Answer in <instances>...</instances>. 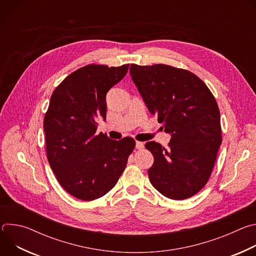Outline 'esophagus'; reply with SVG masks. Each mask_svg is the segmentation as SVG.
<instances>
[{
  "mask_svg": "<svg viewBox=\"0 0 256 256\" xmlns=\"http://www.w3.org/2000/svg\"><path fill=\"white\" fill-rule=\"evenodd\" d=\"M144 148V142H138V140H136V149H138V150H142Z\"/></svg>",
  "mask_w": 256,
  "mask_h": 256,
  "instance_id": "1",
  "label": "esophagus"
}]
</instances>
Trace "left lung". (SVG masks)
Returning <instances> with one entry per match:
<instances>
[{
    "mask_svg": "<svg viewBox=\"0 0 256 256\" xmlns=\"http://www.w3.org/2000/svg\"><path fill=\"white\" fill-rule=\"evenodd\" d=\"M130 72L149 112L171 134L168 149L154 140L146 142L154 156L148 170L151 184L168 198H192L206 184L222 142L216 101L186 70L132 64Z\"/></svg>",
    "mask_w": 256,
    "mask_h": 256,
    "instance_id": "obj_1",
    "label": "left lung"
}]
</instances>
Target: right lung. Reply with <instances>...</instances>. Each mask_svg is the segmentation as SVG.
Wrapping results in <instances>:
<instances>
[{
  "label": "right lung",
  "mask_w": 256,
  "mask_h": 256,
  "mask_svg": "<svg viewBox=\"0 0 256 256\" xmlns=\"http://www.w3.org/2000/svg\"><path fill=\"white\" fill-rule=\"evenodd\" d=\"M128 64H88L68 75L54 91L44 116L48 163L62 188L82 200L112 190L136 147L96 134V118H106V94L128 72Z\"/></svg>",
  "instance_id": "1"
}]
</instances>
